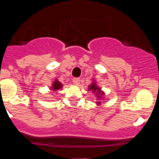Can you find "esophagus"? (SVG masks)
Returning <instances> with one entry per match:
<instances>
[{
    "instance_id": "obj_1",
    "label": "esophagus",
    "mask_w": 159,
    "mask_h": 159,
    "mask_svg": "<svg viewBox=\"0 0 159 159\" xmlns=\"http://www.w3.org/2000/svg\"><path fill=\"white\" fill-rule=\"evenodd\" d=\"M73 83L75 85H79L80 83V78H74L73 79Z\"/></svg>"
}]
</instances>
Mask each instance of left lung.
<instances>
[{
	"instance_id": "1",
	"label": "left lung",
	"mask_w": 159,
	"mask_h": 159,
	"mask_svg": "<svg viewBox=\"0 0 159 159\" xmlns=\"http://www.w3.org/2000/svg\"><path fill=\"white\" fill-rule=\"evenodd\" d=\"M88 90H89V91H92V93H95V96L97 97V100H99L96 102L97 105L101 104V102L99 100H100V99L103 98L102 96L104 95V92H102V90H101V88H99V86H97L96 82H95V81H93L92 84H91V85H89V87H88Z\"/></svg>"
}]
</instances>
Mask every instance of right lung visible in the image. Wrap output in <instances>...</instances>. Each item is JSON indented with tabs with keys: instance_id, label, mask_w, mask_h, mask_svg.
I'll use <instances>...</instances> for the list:
<instances>
[{
	"instance_id": "obj_1",
	"label": "right lung",
	"mask_w": 159,
	"mask_h": 159,
	"mask_svg": "<svg viewBox=\"0 0 159 159\" xmlns=\"http://www.w3.org/2000/svg\"><path fill=\"white\" fill-rule=\"evenodd\" d=\"M63 88V84L60 82H59L58 80H55V81H53L52 84L51 89L52 91H58V90L61 89Z\"/></svg>"
}]
</instances>
